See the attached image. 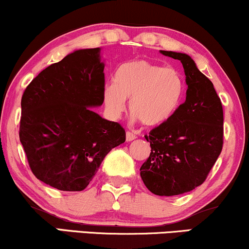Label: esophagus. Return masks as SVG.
<instances>
[{
    "instance_id": "34e87169",
    "label": "esophagus",
    "mask_w": 249,
    "mask_h": 249,
    "mask_svg": "<svg viewBox=\"0 0 249 249\" xmlns=\"http://www.w3.org/2000/svg\"><path fill=\"white\" fill-rule=\"evenodd\" d=\"M135 138H137V137H135V134L131 133V132H126V141H127V142H130V141L134 140Z\"/></svg>"
}]
</instances>
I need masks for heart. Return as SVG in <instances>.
<instances>
[{
	"label": "heart",
	"mask_w": 249,
	"mask_h": 249,
	"mask_svg": "<svg viewBox=\"0 0 249 249\" xmlns=\"http://www.w3.org/2000/svg\"><path fill=\"white\" fill-rule=\"evenodd\" d=\"M114 84L103 89V102L111 118L124 112L128 101L135 119L146 126L164 124L176 114L186 92L180 72L144 59L123 63L116 69Z\"/></svg>",
	"instance_id": "heart-1"
}]
</instances>
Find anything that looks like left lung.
Returning a JSON list of instances; mask_svg holds the SVG:
<instances>
[{"label":"left lung","instance_id":"1","mask_svg":"<svg viewBox=\"0 0 249 249\" xmlns=\"http://www.w3.org/2000/svg\"><path fill=\"white\" fill-rule=\"evenodd\" d=\"M181 62L186 75V100L164 124L144 135L149 157L140 176L152 193L172 196L193 191L206 180L223 147V107L212 81L191 56L160 50Z\"/></svg>","mask_w":249,"mask_h":249}]
</instances>
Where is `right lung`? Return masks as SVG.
Instances as JSON below:
<instances>
[{
	"mask_svg": "<svg viewBox=\"0 0 249 249\" xmlns=\"http://www.w3.org/2000/svg\"><path fill=\"white\" fill-rule=\"evenodd\" d=\"M101 48L78 49L49 65L21 97L19 139L34 176L59 191L87 187L125 130L90 108L102 106Z\"/></svg>",
	"mask_w": 249,
	"mask_h": 249,
	"instance_id": "right-lung-1",
	"label": "right lung"
}]
</instances>
